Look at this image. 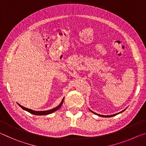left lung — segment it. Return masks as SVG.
I'll list each match as a JSON object with an SVG mask.
<instances>
[{
  "mask_svg": "<svg viewBox=\"0 0 146 146\" xmlns=\"http://www.w3.org/2000/svg\"><path fill=\"white\" fill-rule=\"evenodd\" d=\"M90 111L92 112V113H94V114H96V115H98V116H102V117H106V118H108V117H112V116H116V115H117V114H120V113H122V112H123L124 111H125V109L123 110V111H122L121 112H120V113H117V114H113V115H109V116H106V115H102V114H97V113H95L94 112H93V111H92L90 109H89Z\"/></svg>",
  "mask_w": 146,
  "mask_h": 146,
  "instance_id": "left-lung-1",
  "label": "left lung"
}]
</instances>
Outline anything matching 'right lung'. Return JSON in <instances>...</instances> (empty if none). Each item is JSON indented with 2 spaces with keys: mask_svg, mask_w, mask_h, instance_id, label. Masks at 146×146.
<instances>
[{
  "mask_svg": "<svg viewBox=\"0 0 146 146\" xmlns=\"http://www.w3.org/2000/svg\"><path fill=\"white\" fill-rule=\"evenodd\" d=\"M64 98H63V99L62 100V101L61 102V104L59 105L58 106H57L56 107H55V108L50 109V110H48V111H33V110L30 109H28V108H26V107H23L22 106H21L20 104L18 105L19 106H20L21 108H22L23 110H25V111H28V113H30L31 114H35V115H39V116H42V115H47V114H51L52 113H54V112L56 111L57 110H58L59 108H60L61 106H62V104H63V100H64Z\"/></svg>",
  "mask_w": 146,
  "mask_h": 146,
  "instance_id": "add662e5",
  "label": "right lung"
}]
</instances>
